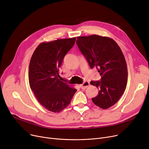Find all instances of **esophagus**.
<instances>
[{"label":"esophagus","instance_id":"esophagus-1","mask_svg":"<svg viewBox=\"0 0 149 149\" xmlns=\"http://www.w3.org/2000/svg\"><path fill=\"white\" fill-rule=\"evenodd\" d=\"M89 84H90L89 82H88V81H84L83 84H80V86L81 89H86L89 86Z\"/></svg>","mask_w":149,"mask_h":149}]
</instances>
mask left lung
<instances>
[{
	"label": "left lung",
	"instance_id": "obj_1",
	"mask_svg": "<svg viewBox=\"0 0 149 149\" xmlns=\"http://www.w3.org/2000/svg\"><path fill=\"white\" fill-rule=\"evenodd\" d=\"M77 44L91 69L96 68L100 81L91 84L99 89L93 103L106 109L116 104L126 89L127 68L123 53L112 38L98 35L77 37Z\"/></svg>",
	"mask_w": 149,
	"mask_h": 149
}]
</instances>
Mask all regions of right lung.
<instances>
[{"instance_id":"obj_1","label":"right lung","mask_w":149,"mask_h":149,"mask_svg":"<svg viewBox=\"0 0 149 149\" xmlns=\"http://www.w3.org/2000/svg\"><path fill=\"white\" fill-rule=\"evenodd\" d=\"M76 37L42 42L34 51L29 66V83L36 97L47 110L59 112L70 103L77 89L60 81L59 68Z\"/></svg>"}]
</instances>
